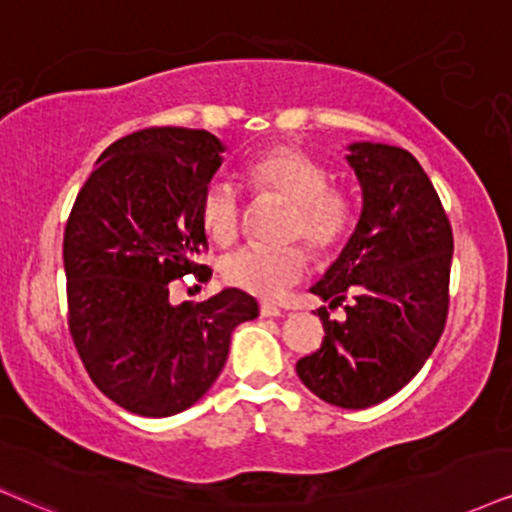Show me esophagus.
Returning a JSON list of instances; mask_svg holds the SVG:
<instances>
[{
    "instance_id": "34e87169",
    "label": "esophagus",
    "mask_w": 512,
    "mask_h": 512,
    "mask_svg": "<svg viewBox=\"0 0 512 512\" xmlns=\"http://www.w3.org/2000/svg\"><path fill=\"white\" fill-rule=\"evenodd\" d=\"M260 314H262V316H281L283 312H281V309L276 307V304H271V302H262V304H260Z\"/></svg>"
}]
</instances>
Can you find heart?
<instances>
[{
	"label": "heart",
	"mask_w": 512,
	"mask_h": 512,
	"mask_svg": "<svg viewBox=\"0 0 512 512\" xmlns=\"http://www.w3.org/2000/svg\"><path fill=\"white\" fill-rule=\"evenodd\" d=\"M252 191L257 196L283 200L290 205L286 226L288 238H304L316 255L328 257L347 241L357 217L352 193L328 184L321 163L293 146H271L252 158L245 167ZM200 226L212 241L231 245L241 234L243 198L231 181H208L198 200ZM309 257L302 245L260 248L248 245L231 252L222 262V276L229 286L257 297H276L307 271Z\"/></svg>",
	"instance_id": "b5f03b06"
}]
</instances>
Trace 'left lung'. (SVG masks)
Wrapping results in <instances>:
<instances>
[{
	"instance_id": "left-lung-1",
	"label": "left lung",
	"mask_w": 512,
	"mask_h": 512,
	"mask_svg": "<svg viewBox=\"0 0 512 512\" xmlns=\"http://www.w3.org/2000/svg\"><path fill=\"white\" fill-rule=\"evenodd\" d=\"M347 163L364 208L340 257L312 293L323 342L295 371L316 397L342 409H368L397 394L423 368L444 331L454 234L435 186L409 151L387 144L349 146Z\"/></svg>"
}]
</instances>
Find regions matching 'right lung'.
Instances as JSON below:
<instances>
[{
  "instance_id": "add662e5",
  "label": "right lung",
  "mask_w": 512,
  "mask_h": 512,
  "mask_svg": "<svg viewBox=\"0 0 512 512\" xmlns=\"http://www.w3.org/2000/svg\"><path fill=\"white\" fill-rule=\"evenodd\" d=\"M222 153L205 129H139L103 151L68 217L70 335L94 385L137 416L196 404L222 373L234 328L260 314L238 288L170 304L174 278L212 276L198 264L208 250L198 200Z\"/></svg>"
}]
</instances>
